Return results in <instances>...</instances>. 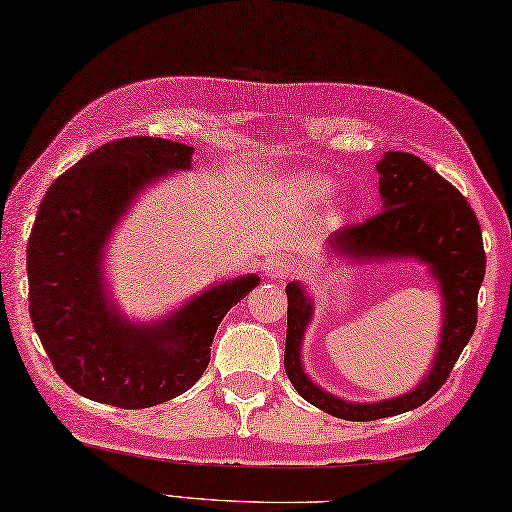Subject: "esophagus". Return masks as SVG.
<instances>
[{"label": "esophagus", "mask_w": 512, "mask_h": 512, "mask_svg": "<svg viewBox=\"0 0 512 512\" xmlns=\"http://www.w3.org/2000/svg\"><path fill=\"white\" fill-rule=\"evenodd\" d=\"M292 270H295V264H292V259L288 255H270L264 262V273L273 279L286 277Z\"/></svg>", "instance_id": "34e87169"}]
</instances>
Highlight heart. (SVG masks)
I'll return each instance as SVG.
<instances>
[{"instance_id":"heart-1","label":"heart","mask_w":512,"mask_h":512,"mask_svg":"<svg viewBox=\"0 0 512 512\" xmlns=\"http://www.w3.org/2000/svg\"><path fill=\"white\" fill-rule=\"evenodd\" d=\"M292 193H297L301 200L308 202H328L334 193V184L317 176H297L290 182Z\"/></svg>"}]
</instances>
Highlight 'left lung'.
Masks as SVG:
<instances>
[{"mask_svg":"<svg viewBox=\"0 0 512 512\" xmlns=\"http://www.w3.org/2000/svg\"><path fill=\"white\" fill-rule=\"evenodd\" d=\"M383 211L367 222L339 228L325 253L347 264L413 259L427 266L440 288L442 328L429 372L411 391L376 402H352L325 391L306 374L301 345L312 323L314 301L301 281H290L284 367L290 383L310 405L334 418L367 422L424 405L449 378L477 323V292L484 281L482 228L462 193L427 162L405 151H385L376 165Z\"/></svg>","mask_w":512,"mask_h":512,"instance_id":"8db88e82","label":"left lung"}]
</instances>
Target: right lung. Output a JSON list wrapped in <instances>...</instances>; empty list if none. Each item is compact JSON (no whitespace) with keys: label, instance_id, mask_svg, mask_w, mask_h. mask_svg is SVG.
I'll return each mask as SVG.
<instances>
[{"label":"right lung","instance_id":"obj_1","mask_svg":"<svg viewBox=\"0 0 512 512\" xmlns=\"http://www.w3.org/2000/svg\"><path fill=\"white\" fill-rule=\"evenodd\" d=\"M193 147L134 136L99 147L43 195L28 239L30 319L57 374L76 394L123 409L191 389L211 361L217 325L259 284H213L160 319L134 321L112 299L105 253L136 198L193 165Z\"/></svg>","mask_w":512,"mask_h":512}]
</instances>
